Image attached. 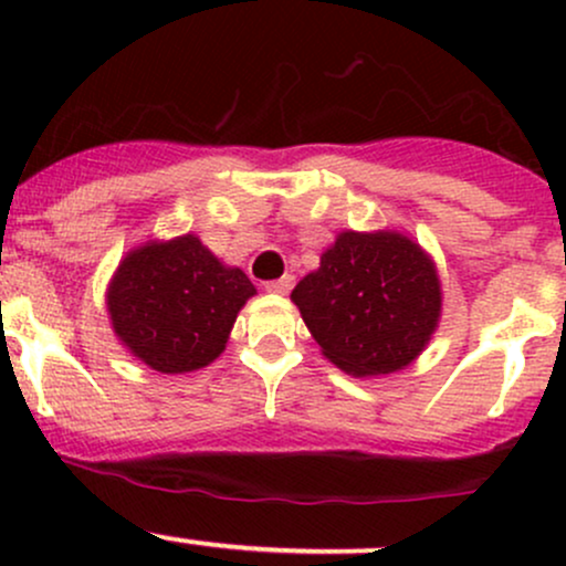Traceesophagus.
<instances>
[{"label":"esophagus","instance_id":"1","mask_svg":"<svg viewBox=\"0 0 566 566\" xmlns=\"http://www.w3.org/2000/svg\"><path fill=\"white\" fill-rule=\"evenodd\" d=\"M292 284H295V276L284 274L282 279H274V282H265V290H269L271 295H287V292L292 290Z\"/></svg>","mask_w":566,"mask_h":566}]
</instances>
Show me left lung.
Returning <instances> with one entry per match:
<instances>
[{
    "label": "left lung",
    "mask_w": 566,
    "mask_h": 566,
    "mask_svg": "<svg viewBox=\"0 0 566 566\" xmlns=\"http://www.w3.org/2000/svg\"><path fill=\"white\" fill-rule=\"evenodd\" d=\"M290 301L337 369L380 378L412 365L431 343L441 279L405 231H340Z\"/></svg>",
    "instance_id": "1"
}]
</instances>
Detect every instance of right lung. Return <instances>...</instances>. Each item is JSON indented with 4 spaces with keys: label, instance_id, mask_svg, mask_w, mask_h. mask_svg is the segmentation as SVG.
<instances>
[{
    "label": "right lung",
    "instance_id": "add662e5",
    "mask_svg": "<svg viewBox=\"0 0 566 566\" xmlns=\"http://www.w3.org/2000/svg\"><path fill=\"white\" fill-rule=\"evenodd\" d=\"M255 284L212 255L197 233L148 239L127 252L106 287L116 340L161 375H186L226 350Z\"/></svg>",
    "mask_w": 566,
    "mask_h": 566
}]
</instances>
